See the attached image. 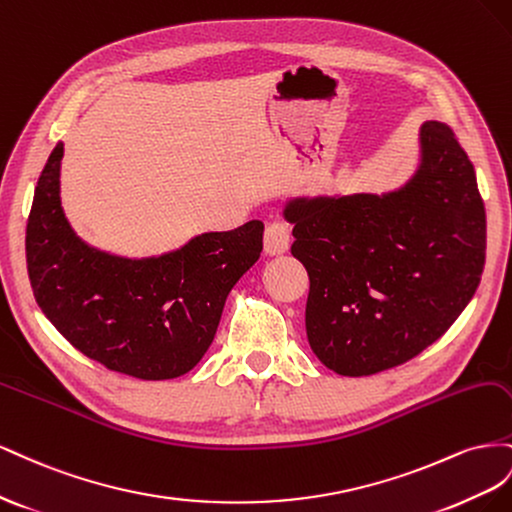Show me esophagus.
I'll list each match as a JSON object with an SVG mask.
<instances>
[{
	"label": "esophagus",
	"mask_w": 512,
	"mask_h": 512,
	"mask_svg": "<svg viewBox=\"0 0 512 512\" xmlns=\"http://www.w3.org/2000/svg\"><path fill=\"white\" fill-rule=\"evenodd\" d=\"M291 240V229L285 221H272L266 227V236H264V248L268 255H281L289 248Z\"/></svg>",
	"instance_id": "obj_1"
}]
</instances>
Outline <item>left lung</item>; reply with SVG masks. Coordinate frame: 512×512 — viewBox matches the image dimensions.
Wrapping results in <instances>:
<instances>
[{
    "mask_svg": "<svg viewBox=\"0 0 512 512\" xmlns=\"http://www.w3.org/2000/svg\"><path fill=\"white\" fill-rule=\"evenodd\" d=\"M414 178L386 195L289 201L291 255L309 272L306 337L339 375L412 360L455 324L485 268L472 160L442 122L420 128Z\"/></svg>",
    "mask_w": 512,
    "mask_h": 512,
    "instance_id": "obj_1",
    "label": "left lung"
}]
</instances>
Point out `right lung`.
Returning <instances> with one entry per match:
<instances>
[{
    "label": "right lung",
    "mask_w": 512,
    "mask_h": 512,
    "mask_svg": "<svg viewBox=\"0 0 512 512\" xmlns=\"http://www.w3.org/2000/svg\"><path fill=\"white\" fill-rule=\"evenodd\" d=\"M57 143L27 218L29 283L42 313L81 354L139 379L191 371L214 341L231 287L264 248V223L201 233L150 259H124L81 242L60 203Z\"/></svg>",
    "instance_id": "1"
}]
</instances>
